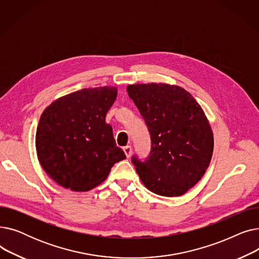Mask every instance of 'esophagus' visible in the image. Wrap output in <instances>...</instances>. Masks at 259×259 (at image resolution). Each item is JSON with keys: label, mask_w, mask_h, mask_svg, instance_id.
I'll return each mask as SVG.
<instances>
[{"label": "esophagus", "mask_w": 259, "mask_h": 259, "mask_svg": "<svg viewBox=\"0 0 259 259\" xmlns=\"http://www.w3.org/2000/svg\"><path fill=\"white\" fill-rule=\"evenodd\" d=\"M122 149H124V152H125V154H126L127 158H129V157L131 156V152H132V148H131V146H126V147H124Z\"/></svg>", "instance_id": "esophagus-1"}]
</instances>
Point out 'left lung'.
I'll return each instance as SVG.
<instances>
[{"mask_svg":"<svg viewBox=\"0 0 259 259\" xmlns=\"http://www.w3.org/2000/svg\"><path fill=\"white\" fill-rule=\"evenodd\" d=\"M127 92L151 138L145 160L132 156L141 181L161 196L185 194L205 174L213 153V133L205 112L180 86L135 84Z\"/></svg>","mask_w":259,"mask_h":259,"instance_id":"8db88e82","label":"left lung"}]
</instances>
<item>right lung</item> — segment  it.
Segmentation results:
<instances>
[{
    "label": "right lung",
    "instance_id": "add662e5",
    "mask_svg": "<svg viewBox=\"0 0 259 259\" xmlns=\"http://www.w3.org/2000/svg\"><path fill=\"white\" fill-rule=\"evenodd\" d=\"M117 89H81L51 103L40 115L35 147L40 166L60 186L88 191L102 184L115 162L126 158L106 114Z\"/></svg>",
    "mask_w": 259,
    "mask_h": 259
}]
</instances>
